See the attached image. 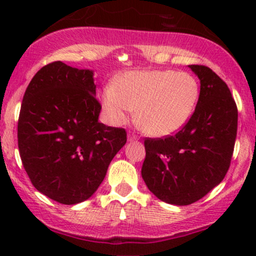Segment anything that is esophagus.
<instances>
[{
    "label": "esophagus",
    "instance_id": "34e87169",
    "mask_svg": "<svg viewBox=\"0 0 256 256\" xmlns=\"http://www.w3.org/2000/svg\"><path fill=\"white\" fill-rule=\"evenodd\" d=\"M138 140V136L136 134H134V132H128V142H134V140Z\"/></svg>",
    "mask_w": 256,
    "mask_h": 256
}]
</instances>
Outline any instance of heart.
<instances>
[{"mask_svg":"<svg viewBox=\"0 0 256 256\" xmlns=\"http://www.w3.org/2000/svg\"><path fill=\"white\" fill-rule=\"evenodd\" d=\"M200 96L196 78L188 72L149 70L126 72L102 92V107L112 124L122 125L134 116L150 136L165 137L184 128Z\"/></svg>","mask_w":256,"mask_h":256,"instance_id":"obj_1","label":"heart"}]
</instances>
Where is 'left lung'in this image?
<instances>
[{
  "label": "left lung",
  "instance_id": "obj_1",
  "mask_svg": "<svg viewBox=\"0 0 256 256\" xmlns=\"http://www.w3.org/2000/svg\"><path fill=\"white\" fill-rule=\"evenodd\" d=\"M200 79L192 118L173 136L146 138L142 178L166 204L188 206L216 188L230 167L238 112L230 89L216 73L189 64Z\"/></svg>",
  "mask_w": 256,
  "mask_h": 256
}]
</instances>
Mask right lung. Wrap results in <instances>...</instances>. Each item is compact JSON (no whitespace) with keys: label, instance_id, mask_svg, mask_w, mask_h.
<instances>
[{"label":"right lung","instance_id":"obj_1","mask_svg":"<svg viewBox=\"0 0 256 256\" xmlns=\"http://www.w3.org/2000/svg\"><path fill=\"white\" fill-rule=\"evenodd\" d=\"M91 70L55 61L28 84L18 122V146L31 183L62 204L98 190L110 161L126 143L124 128L98 122Z\"/></svg>","mask_w":256,"mask_h":256}]
</instances>
